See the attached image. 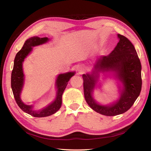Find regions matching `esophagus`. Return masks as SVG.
<instances>
[{
  "label": "esophagus",
  "mask_w": 151,
  "mask_h": 151,
  "mask_svg": "<svg viewBox=\"0 0 151 151\" xmlns=\"http://www.w3.org/2000/svg\"><path fill=\"white\" fill-rule=\"evenodd\" d=\"M78 70L79 73H82L84 71V67H83L82 65H79L78 68Z\"/></svg>",
  "instance_id": "34e87169"
}]
</instances>
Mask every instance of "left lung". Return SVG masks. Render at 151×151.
<instances>
[{"label":"left lung","instance_id":"obj_1","mask_svg":"<svg viewBox=\"0 0 151 151\" xmlns=\"http://www.w3.org/2000/svg\"><path fill=\"white\" fill-rule=\"evenodd\" d=\"M119 42L108 56H102L91 72L83 74L84 97L88 104L97 113L115 116L129 110L140 94L142 89V65L132 43L126 37L117 34ZM101 73L118 81L120 96L108 105L96 101L93 92L99 87Z\"/></svg>","mask_w":151,"mask_h":151}]
</instances>
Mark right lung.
<instances>
[{"label": "right lung", "mask_w": 151, "mask_h": 151, "mask_svg": "<svg viewBox=\"0 0 151 151\" xmlns=\"http://www.w3.org/2000/svg\"><path fill=\"white\" fill-rule=\"evenodd\" d=\"M48 37L34 36L25 41L22 49L16 54L14 59V68L11 76V86L17 104L25 113L35 117H43L55 114L61 108L62 103V95L70 78L75 75V71H69L58 74L56 77L55 88L56 90L54 100L45 107L35 110L33 105H28L22 101L21 95L24 87L25 76L23 71V62L25 58L32 52L34 47L40 46L49 42Z\"/></svg>", "instance_id": "add662e5"}]
</instances>
